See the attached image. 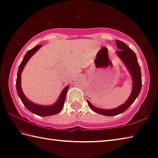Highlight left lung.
<instances>
[{
    "instance_id": "left-lung-1",
    "label": "left lung",
    "mask_w": 158,
    "mask_h": 158,
    "mask_svg": "<svg viewBox=\"0 0 158 158\" xmlns=\"http://www.w3.org/2000/svg\"><path fill=\"white\" fill-rule=\"evenodd\" d=\"M116 44H117V48L119 50L116 52V54L123 60V63L130 72L131 78L133 80V87L130 98L125 102V104H123L116 108L109 109V110L99 108L95 107L94 106H93L91 103L87 101L89 107L93 111L105 116H115L123 113V112L127 110L129 107L134 102L135 99H136L138 95L140 94L141 87H142L140 67L138 63L136 54L123 41L116 40Z\"/></svg>"
}]
</instances>
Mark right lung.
<instances>
[{
  "label": "right lung",
  "instance_id": "add662e5",
  "mask_svg": "<svg viewBox=\"0 0 158 158\" xmlns=\"http://www.w3.org/2000/svg\"><path fill=\"white\" fill-rule=\"evenodd\" d=\"M41 46V45H37V46L34 47L33 49L28 50V52L26 53L24 59L22 60V63H20V65L19 66L18 68L17 80H16V90H17L18 95L19 97H20L22 102L23 103L25 107L27 108L28 110L37 115L41 116V117H46V116L56 114L57 113H59V112H60L61 110H62L64 105V102H65V100L67 90L69 89V86H67L66 87L64 88L63 91L60 93L59 98L58 99V100L55 104L53 105H37L34 104L33 102H31L30 100H28V99L26 98V96L24 95L21 88V73L25 65L28 62V60H29L30 58L33 56L39 49H40Z\"/></svg>",
  "mask_w": 158,
  "mask_h": 158
}]
</instances>
